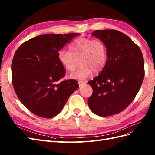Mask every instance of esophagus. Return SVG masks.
<instances>
[{"label":"esophagus","instance_id":"34e87169","mask_svg":"<svg viewBox=\"0 0 155 155\" xmlns=\"http://www.w3.org/2000/svg\"><path fill=\"white\" fill-rule=\"evenodd\" d=\"M85 83H86L85 81H78V84H79V87L83 85V84H85Z\"/></svg>","mask_w":155,"mask_h":155}]
</instances>
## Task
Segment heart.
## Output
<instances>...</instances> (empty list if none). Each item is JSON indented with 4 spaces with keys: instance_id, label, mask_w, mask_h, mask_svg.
I'll return each mask as SVG.
<instances>
[{
    "instance_id": "obj_1",
    "label": "heart",
    "mask_w": 155,
    "mask_h": 155,
    "mask_svg": "<svg viewBox=\"0 0 155 155\" xmlns=\"http://www.w3.org/2000/svg\"><path fill=\"white\" fill-rule=\"evenodd\" d=\"M58 59L63 68L69 72L79 68L71 74L74 79H84L93 72H100L106 66L107 52L105 44L99 39L91 38H79L69 45V51L61 50Z\"/></svg>"
}]
</instances>
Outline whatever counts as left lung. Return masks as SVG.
<instances>
[{
    "label": "left lung",
    "instance_id": "obj_1",
    "mask_svg": "<svg viewBox=\"0 0 155 155\" xmlns=\"http://www.w3.org/2000/svg\"><path fill=\"white\" fill-rule=\"evenodd\" d=\"M92 35L105 44L107 60L98 76L88 81L93 90L88 105L96 115H114L127 108L138 93L145 75L143 54L120 31L98 30Z\"/></svg>",
    "mask_w": 155,
    "mask_h": 155
}]
</instances>
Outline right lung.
<instances>
[{"label": "right lung", "mask_w": 155, "mask_h": 155, "mask_svg": "<svg viewBox=\"0 0 155 155\" xmlns=\"http://www.w3.org/2000/svg\"><path fill=\"white\" fill-rule=\"evenodd\" d=\"M76 33L45 34L27 40L16 50L12 62V83L23 105L35 115L52 118L61 111L76 91L75 79L62 80L65 69L58 51Z\"/></svg>", "instance_id": "1"}]
</instances>
